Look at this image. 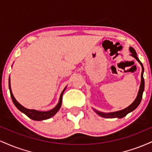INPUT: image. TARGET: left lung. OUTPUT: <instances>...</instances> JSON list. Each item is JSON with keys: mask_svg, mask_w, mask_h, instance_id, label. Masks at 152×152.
<instances>
[{"mask_svg": "<svg viewBox=\"0 0 152 152\" xmlns=\"http://www.w3.org/2000/svg\"><path fill=\"white\" fill-rule=\"evenodd\" d=\"M129 50L131 51V53H132L131 56H132L134 58H135L136 59H137V61L141 64V66H142V75H141V78H141V84H140V87H139V92H138V95H137V98H136L135 100H134V102L132 103L130 106H129L128 107L126 108V109L121 110V111H115V112H111V113H103V112H100V111L94 109L97 114H99V116H102V117L118 118L124 117V116H126L129 113L132 112V111H133L134 109H137V107L139 105L141 101H142L143 92H144V77H143V74H144V67H143L142 62H141L140 61H139V59L138 58V57L137 56V53H136L135 50H134L132 47H130Z\"/></svg>", "mask_w": 152, "mask_h": 152, "instance_id": "1", "label": "left lung"}]
</instances>
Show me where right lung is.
I'll return each instance as SVG.
<instances>
[{
  "label": "right lung",
  "mask_w": 152,
  "mask_h": 152,
  "mask_svg": "<svg viewBox=\"0 0 152 152\" xmlns=\"http://www.w3.org/2000/svg\"><path fill=\"white\" fill-rule=\"evenodd\" d=\"M8 85H9V89H10V96H11L12 101H13V104L14 105L16 106L17 109H18L19 111H20L21 112L25 114L26 116H28L29 118H31L33 120H36V121H41V120H46L48 119V118H50L52 116H53L54 115L56 114L57 112L58 111V110L60 109L61 106V104H62V96L63 94H64V91H65L66 88L63 90L62 93L61 94L60 96V99H59V102L58 103L56 106L52 109L51 110L48 111H37V110H34V109H26V108L23 106L22 105H20L19 103L15 100V99L13 96V94H12L11 91V88H10V78H9V81H8Z\"/></svg>",
  "instance_id": "obj_1"
}]
</instances>
